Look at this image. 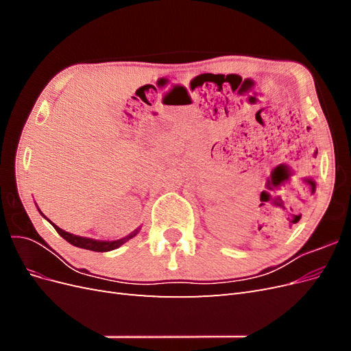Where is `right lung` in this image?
Here are the masks:
<instances>
[{
  "label": "right lung",
  "mask_w": 351,
  "mask_h": 351,
  "mask_svg": "<svg viewBox=\"0 0 351 351\" xmlns=\"http://www.w3.org/2000/svg\"><path fill=\"white\" fill-rule=\"evenodd\" d=\"M38 210H39V208H38ZM39 214L44 217L45 219H48L44 214H42L40 210H39ZM48 222L57 230V232L62 239L67 240L70 244H73V246L80 247V249H86V250H93V252H110V250H114L117 247H120L121 244H124L125 241H129L130 239H133L137 234V232L141 231V228H137L133 232H130L129 236H125V237H123L120 240L105 241V240H95V239H89V237H80V236H76V234H71V232H67L64 230H61L60 227H57L54 222H51L49 219H48Z\"/></svg>",
  "instance_id": "obj_1"
}]
</instances>
